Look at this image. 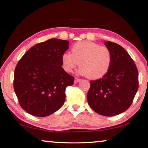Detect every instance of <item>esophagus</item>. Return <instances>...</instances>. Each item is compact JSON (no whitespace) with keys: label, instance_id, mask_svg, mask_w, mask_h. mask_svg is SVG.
Returning <instances> with one entry per match:
<instances>
[{"label":"esophagus","instance_id":"obj_1","mask_svg":"<svg viewBox=\"0 0 148 148\" xmlns=\"http://www.w3.org/2000/svg\"><path fill=\"white\" fill-rule=\"evenodd\" d=\"M80 78H74V83L75 84H77V83H78L79 82H80Z\"/></svg>","mask_w":148,"mask_h":148}]
</instances>
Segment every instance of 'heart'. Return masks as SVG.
Segmentation results:
<instances>
[{
    "label": "heart",
    "instance_id": "heart-1",
    "mask_svg": "<svg viewBox=\"0 0 148 148\" xmlns=\"http://www.w3.org/2000/svg\"><path fill=\"white\" fill-rule=\"evenodd\" d=\"M112 53L108 48L91 41H80L71 48V53H63L62 66L72 72L78 64L79 72L91 79L102 78L107 74L112 64Z\"/></svg>",
    "mask_w": 148,
    "mask_h": 148
}]
</instances>
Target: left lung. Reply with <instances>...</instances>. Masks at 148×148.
<instances>
[{"instance_id": "left-lung-1", "label": "left lung", "mask_w": 148, "mask_h": 148, "mask_svg": "<svg viewBox=\"0 0 148 148\" xmlns=\"http://www.w3.org/2000/svg\"><path fill=\"white\" fill-rule=\"evenodd\" d=\"M104 45L112 53L111 66L102 78L90 81L87 100L96 113L114 116L131 106L138 89V71L122 46L110 41L105 42Z\"/></svg>"}]
</instances>
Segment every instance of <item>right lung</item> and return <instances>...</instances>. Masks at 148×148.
Instances as JSON below:
<instances>
[{"label":"right lung","mask_w":148,"mask_h":148,"mask_svg":"<svg viewBox=\"0 0 148 148\" xmlns=\"http://www.w3.org/2000/svg\"><path fill=\"white\" fill-rule=\"evenodd\" d=\"M68 46V40H48L30 48L18 61L14 90L20 105L27 113L45 117L62 106L66 88L74 81L62 67V55Z\"/></svg>","instance_id":"right-lung-1"}]
</instances>
